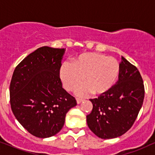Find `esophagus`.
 <instances>
[{
    "label": "esophagus",
    "instance_id": "esophagus-1",
    "mask_svg": "<svg viewBox=\"0 0 155 155\" xmlns=\"http://www.w3.org/2000/svg\"><path fill=\"white\" fill-rule=\"evenodd\" d=\"M84 100L83 99H81V98H79V97H77V98H76V103H77L78 104H79L80 103H81Z\"/></svg>",
    "mask_w": 155,
    "mask_h": 155
}]
</instances>
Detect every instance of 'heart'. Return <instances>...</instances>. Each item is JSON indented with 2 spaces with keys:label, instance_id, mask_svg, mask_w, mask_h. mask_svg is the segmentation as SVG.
I'll use <instances>...</instances> for the list:
<instances>
[{
  "label": "heart",
  "instance_id": "obj_1",
  "mask_svg": "<svg viewBox=\"0 0 155 155\" xmlns=\"http://www.w3.org/2000/svg\"><path fill=\"white\" fill-rule=\"evenodd\" d=\"M120 73V64L115 58L100 53L89 52L80 54L72 60L71 65L64 63L60 71L63 84L68 91L76 90L79 96L90 92L100 95L106 92L114 85Z\"/></svg>",
  "mask_w": 155,
  "mask_h": 155
}]
</instances>
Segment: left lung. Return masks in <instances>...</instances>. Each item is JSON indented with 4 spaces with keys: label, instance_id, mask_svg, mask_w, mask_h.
<instances>
[{
    "label": "left lung",
    "instance_id": "8db88e82",
    "mask_svg": "<svg viewBox=\"0 0 155 155\" xmlns=\"http://www.w3.org/2000/svg\"><path fill=\"white\" fill-rule=\"evenodd\" d=\"M119 79L108 91L90 99L91 113L87 123L103 139L121 136L130 129L144 99V85L138 68L122 57Z\"/></svg>",
    "mask_w": 155,
    "mask_h": 155
}]
</instances>
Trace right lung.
Returning a JSON list of instances; mask_svg holds the SVG:
<instances>
[{
    "label": "right lung",
    "mask_w": 155,
    "mask_h": 155,
    "mask_svg": "<svg viewBox=\"0 0 155 155\" xmlns=\"http://www.w3.org/2000/svg\"><path fill=\"white\" fill-rule=\"evenodd\" d=\"M65 49L42 47L16 67L10 83V104L16 119L31 134L49 138L63 128L75 97L63 88L60 70Z\"/></svg>",
    "instance_id": "add662e5"
}]
</instances>
